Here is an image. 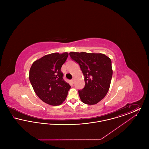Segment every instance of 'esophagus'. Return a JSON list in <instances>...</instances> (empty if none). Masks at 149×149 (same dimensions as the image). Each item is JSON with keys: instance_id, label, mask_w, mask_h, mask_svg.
Instances as JSON below:
<instances>
[{"instance_id": "1", "label": "esophagus", "mask_w": 149, "mask_h": 149, "mask_svg": "<svg viewBox=\"0 0 149 149\" xmlns=\"http://www.w3.org/2000/svg\"><path fill=\"white\" fill-rule=\"evenodd\" d=\"M71 82L72 84H74V79H71Z\"/></svg>"}]
</instances>
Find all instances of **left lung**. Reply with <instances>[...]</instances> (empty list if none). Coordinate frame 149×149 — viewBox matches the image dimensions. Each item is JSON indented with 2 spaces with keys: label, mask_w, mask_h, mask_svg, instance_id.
I'll return each mask as SVG.
<instances>
[{
  "label": "left lung",
  "mask_w": 149,
  "mask_h": 149,
  "mask_svg": "<svg viewBox=\"0 0 149 149\" xmlns=\"http://www.w3.org/2000/svg\"><path fill=\"white\" fill-rule=\"evenodd\" d=\"M69 55L79 65L84 76L85 86L78 91L80 99L86 104L98 103L110 86L113 74L111 60L102 54L71 52Z\"/></svg>",
  "instance_id": "left-lung-1"
}]
</instances>
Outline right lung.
<instances>
[{
  "label": "right lung",
  "instance_id": "1",
  "mask_svg": "<svg viewBox=\"0 0 149 149\" xmlns=\"http://www.w3.org/2000/svg\"><path fill=\"white\" fill-rule=\"evenodd\" d=\"M68 55V52L47 55L35 61L31 67L29 78L35 92L50 105L61 104L71 87L64 81L61 71Z\"/></svg>",
  "mask_w": 149,
  "mask_h": 149
}]
</instances>
